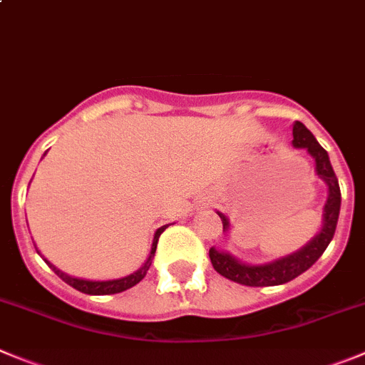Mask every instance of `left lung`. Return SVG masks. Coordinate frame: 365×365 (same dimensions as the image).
Returning <instances> with one entry per match:
<instances>
[{"instance_id": "left-lung-1", "label": "left lung", "mask_w": 365, "mask_h": 365, "mask_svg": "<svg viewBox=\"0 0 365 365\" xmlns=\"http://www.w3.org/2000/svg\"><path fill=\"white\" fill-rule=\"evenodd\" d=\"M292 144H294V148L306 149L309 153V156L315 160L317 176L324 180V183L328 185V200H326L324 212H322L321 232L317 234L301 250L263 264L241 263V261H237L229 252L216 250L212 247L209 250V257L214 270L223 275V277L230 279V281L240 282V284L245 286L284 284V282L304 274L309 267H313L315 261L324 254V250L331 243L333 236H335L336 221H339L340 212V187L335 171H333L331 162H329L328 153L315 140V136L312 135V131L299 120L294 124V142ZM217 216L223 221V232H229V217L221 212H217Z\"/></svg>"}]
</instances>
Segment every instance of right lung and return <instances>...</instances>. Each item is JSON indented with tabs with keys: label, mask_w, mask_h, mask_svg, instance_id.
Listing matches in <instances>:
<instances>
[{
	"label": "right lung",
	"mask_w": 365,
	"mask_h": 365,
	"mask_svg": "<svg viewBox=\"0 0 365 365\" xmlns=\"http://www.w3.org/2000/svg\"><path fill=\"white\" fill-rule=\"evenodd\" d=\"M165 229H167V225H163V227H160V229L155 232V237H153V245H151V252H149L148 261L142 264V268H138V270L133 272V274L125 275V277L111 279V281H88V279L71 277V275L64 274V272H61L59 268L53 267L50 261L44 259L43 255L39 254V250H37V248H36V250H37V254H39L41 257L46 261V264H50V268H52V270L56 272V274L59 275V277L63 279L66 284L73 286L75 290H79V292H83V294H88V295H113V294H120V292L128 290V288H133V286L138 284V282H140L142 279L145 277V274H148L149 267H151V263H153V257H155L156 245H158L160 234H162Z\"/></svg>",
	"instance_id": "1"
}]
</instances>
